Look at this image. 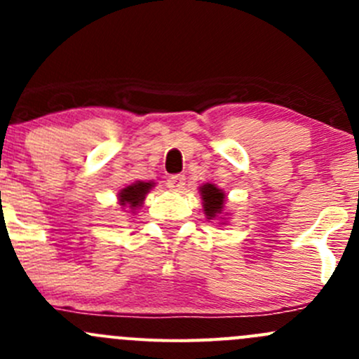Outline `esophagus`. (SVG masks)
I'll list each match as a JSON object with an SVG mask.
<instances>
[{
  "mask_svg": "<svg viewBox=\"0 0 359 359\" xmlns=\"http://www.w3.org/2000/svg\"><path fill=\"white\" fill-rule=\"evenodd\" d=\"M166 186H168L172 191H182L184 186H186V177L172 175L168 180H166Z\"/></svg>",
  "mask_w": 359,
  "mask_h": 359,
  "instance_id": "esophagus-1",
  "label": "esophagus"
}]
</instances>
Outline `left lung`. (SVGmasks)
Here are the masks:
<instances>
[{
  "label": "left lung",
  "mask_w": 359,
  "mask_h": 359,
  "mask_svg": "<svg viewBox=\"0 0 359 359\" xmlns=\"http://www.w3.org/2000/svg\"><path fill=\"white\" fill-rule=\"evenodd\" d=\"M200 191L203 196V210H205L208 219H213L217 213L222 212L226 194H224L219 187L213 186V184H206V186L200 187Z\"/></svg>",
  "instance_id": "obj_1"
}]
</instances>
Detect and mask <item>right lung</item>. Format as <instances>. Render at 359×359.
Wrapping results in <instances>:
<instances>
[{
  "mask_svg": "<svg viewBox=\"0 0 359 359\" xmlns=\"http://www.w3.org/2000/svg\"><path fill=\"white\" fill-rule=\"evenodd\" d=\"M151 187H153L151 182H135L132 184V186L125 187V189H121V193H119V205H128L130 208H137V206H140V203L144 201V198L149 193Z\"/></svg>",
  "mask_w": 359,
  "mask_h": 359,
  "instance_id": "right-lung-1",
  "label": "right lung"
}]
</instances>
